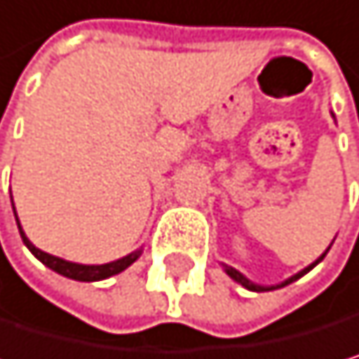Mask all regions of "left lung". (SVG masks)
<instances>
[{"label": "left lung", "mask_w": 359, "mask_h": 359, "mask_svg": "<svg viewBox=\"0 0 359 359\" xmlns=\"http://www.w3.org/2000/svg\"><path fill=\"white\" fill-rule=\"evenodd\" d=\"M332 116H334V114H332ZM330 248H332V245H330ZM330 248H327V250H325V252H323V254H321L319 258H316L314 263H310L308 267H304V269H302L299 273H295V276H291V278H286V280H284V282H280V284H271V286L256 284V282H252L250 278H245V276H243L241 271H237V269H234V267H228V265H224V263H222V267H224V271H226V273H228V276H230V278H232L234 282H237V284H241L243 288H248V291H254V293H265V291H276V288H282V286H286V284H291V282L299 280L302 276H306V273H308L310 269H314V267L319 265L321 260L325 258V254L330 252Z\"/></svg>", "instance_id": "8db88e82"}]
</instances>
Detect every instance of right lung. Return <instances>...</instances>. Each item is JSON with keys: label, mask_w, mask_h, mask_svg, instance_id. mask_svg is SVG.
Instances as JSON below:
<instances>
[{"label": "right lung", "mask_w": 359, "mask_h": 359, "mask_svg": "<svg viewBox=\"0 0 359 359\" xmlns=\"http://www.w3.org/2000/svg\"><path fill=\"white\" fill-rule=\"evenodd\" d=\"M12 211H15V202H12ZM15 217H17V211H15ZM17 226H19V232H21V239L25 243V248L43 263L45 267H49L51 271L64 276V278H71V280H77V282H99V280H105V278H111L120 271H125L127 267H131L135 260L142 256V248L122 256L118 260H111V263H105V265H81V263H71V260H64L60 256H53V254H47L43 250H38L29 239L27 234L23 232L21 228V222L17 217Z\"/></svg>", "instance_id": "add662e5"}]
</instances>
